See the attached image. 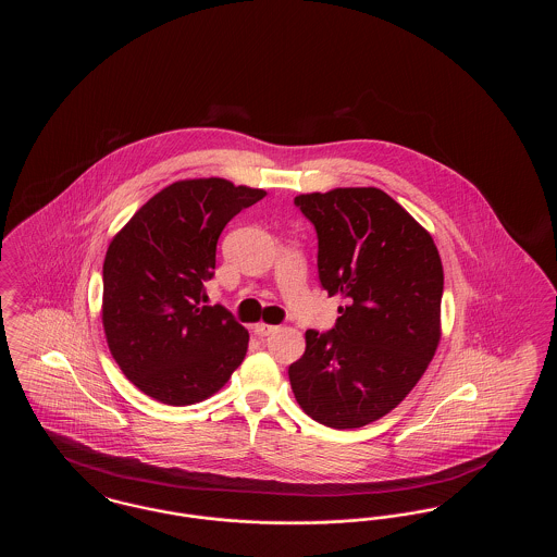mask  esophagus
<instances>
[{"label":"esophagus","instance_id":"1","mask_svg":"<svg viewBox=\"0 0 557 557\" xmlns=\"http://www.w3.org/2000/svg\"><path fill=\"white\" fill-rule=\"evenodd\" d=\"M275 330H277V325H271V323H257V325H255V334H257V336H261V338H263V336H269V334H273Z\"/></svg>","mask_w":557,"mask_h":557}]
</instances>
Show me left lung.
Wrapping results in <instances>:
<instances>
[{"instance_id": "obj_1", "label": "left lung", "mask_w": 557, "mask_h": 557, "mask_svg": "<svg viewBox=\"0 0 557 557\" xmlns=\"http://www.w3.org/2000/svg\"><path fill=\"white\" fill-rule=\"evenodd\" d=\"M315 225L321 286L345 300L332 332L307 330L288 368L302 411L336 430L391 413L441 343L443 263L424 227L377 187L300 194Z\"/></svg>"}]
</instances>
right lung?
<instances>
[{"instance_id":"1","label":"right lung","mask_w":557,"mask_h":557,"mask_svg":"<svg viewBox=\"0 0 557 557\" xmlns=\"http://www.w3.org/2000/svg\"><path fill=\"white\" fill-rule=\"evenodd\" d=\"M265 189L221 177L160 189L112 238L104 259L102 323L123 373L164 405L221 391L248 350V332L207 300L216 239Z\"/></svg>"}]
</instances>
